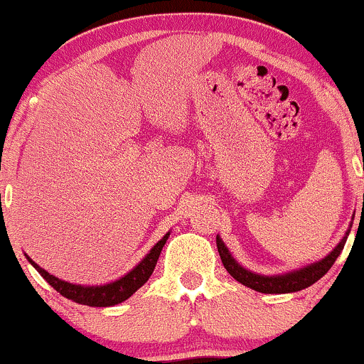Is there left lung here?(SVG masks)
Listing matches in <instances>:
<instances>
[{"label":"left lung","instance_id":"8db88e82","mask_svg":"<svg viewBox=\"0 0 364 364\" xmlns=\"http://www.w3.org/2000/svg\"><path fill=\"white\" fill-rule=\"evenodd\" d=\"M347 236H349V230H347L346 237L337 245V248L330 253L328 257H324L323 260L316 262V264L307 265V267L300 269V271L288 272V274L281 276H260L253 274V272L246 271L245 267H241L236 260L230 257L228 246L224 245V241L217 236V248L220 253V259L224 267L228 269V272L234 277L236 281H240L245 287L252 288V290L260 291V293H291L304 290V288L311 287L316 281L321 279V277L330 271L331 265L335 264V260L338 259L340 253H342L343 245H346Z\"/></svg>","mask_w":364,"mask_h":364}]
</instances>
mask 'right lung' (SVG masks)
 I'll return each mask as SVG.
<instances>
[{
	"instance_id": "obj_1",
	"label": "right lung",
	"mask_w": 364,
	"mask_h": 364,
	"mask_svg": "<svg viewBox=\"0 0 364 364\" xmlns=\"http://www.w3.org/2000/svg\"><path fill=\"white\" fill-rule=\"evenodd\" d=\"M168 236H170V234H166L161 241H158V243L154 245V248L147 253L146 259L140 262L134 271H130L127 276L114 281V283L102 284V287H81V284L68 283V281H62L55 276L48 274L45 269H41L40 265H38L36 262L31 260L29 257H27V260H29L31 264H33V267L36 269V271L40 272V274L45 277L62 296H65V299L74 300V302L83 304V306L90 307H111L116 306V304L124 302L127 299H130V296L149 279L152 271H154L156 267V262L159 259V253H161L163 246L166 243Z\"/></svg>"
}]
</instances>
